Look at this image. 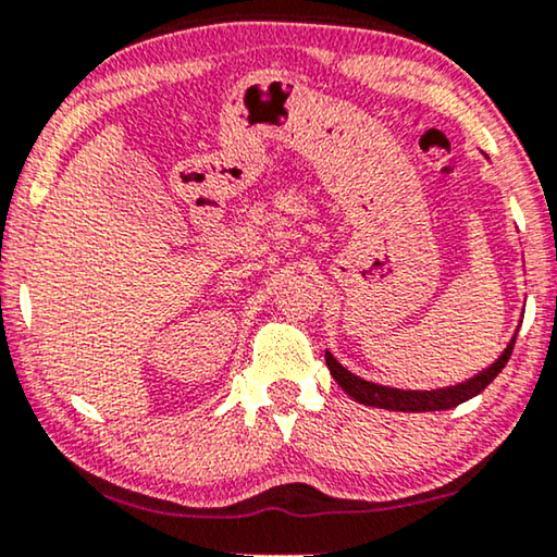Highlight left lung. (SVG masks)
Instances as JSON below:
<instances>
[{
	"label": "left lung",
	"mask_w": 557,
	"mask_h": 557,
	"mask_svg": "<svg viewBox=\"0 0 557 557\" xmlns=\"http://www.w3.org/2000/svg\"><path fill=\"white\" fill-rule=\"evenodd\" d=\"M515 339H517V334L509 339V345L505 347V352L499 355V360L492 362L490 368L479 372V375L469 377L467 383L438 387V391H398V387H385V385L370 383V380H362L360 375H355V372L342 368V364L334 360L332 352H324V357H326V368H330L332 377L337 380V385L349 395V398L362 403V406L403 410V413H425V410L456 408L459 403H467L469 398H474V395L482 393L484 387L490 385L492 380L499 375L502 368L507 364L509 355H512V349H515Z\"/></svg>",
	"instance_id": "1"
}]
</instances>
